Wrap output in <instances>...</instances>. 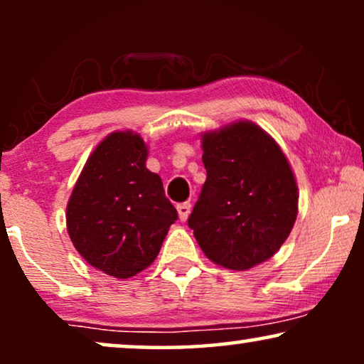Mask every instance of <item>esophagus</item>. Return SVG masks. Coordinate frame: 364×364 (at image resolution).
Returning <instances> with one entry per match:
<instances>
[{
	"label": "esophagus",
	"instance_id": "1",
	"mask_svg": "<svg viewBox=\"0 0 364 364\" xmlns=\"http://www.w3.org/2000/svg\"><path fill=\"white\" fill-rule=\"evenodd\" d=\"M177 212H178V218H181L182 222H186L187 217H188V213H191V203H188V202L178 203Z\"/></svg>",
	"mask_w": 364,
	"mask_h": 364
}]
</instances>
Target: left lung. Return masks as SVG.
<instances>
[{
    "label": "left lung",
    "mask_w": 364,
    "mask_h": 364,
    "mask_svg": "<svg viewBox=\"0 0 364 364\" xmlns=\"http://www.w3.org/2000/svg\"><path fill=\"white\" fill-rule=\"evenodd\" d=\"M207 181L188 217L203 253L230 270L268 260L298 212L295 177L278 144L252 122L202 139Z\"/></svg>",
    "instance_id": "1"
}]
</instances>
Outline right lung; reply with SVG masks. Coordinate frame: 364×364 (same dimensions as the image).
I'll return each mask as SVG.
<instances>
[{
    "label": "right lung",
    "instance_id": "obj_1",
    "mask_svg": "<svg viewBox=\"0 0 364 364\" xmlns=\"http://www.w3.org/2000/svg\"><path fill=\"white\" fill-rule=\"evenodd\" d=\"M137 134L112 132L87 159L68 203L69 237L89 265L131 278L156 260L177 210L147 171Z\"/></svg>",
    "mask_w": 364,
    "mask_h": 364
}]
</instances>
